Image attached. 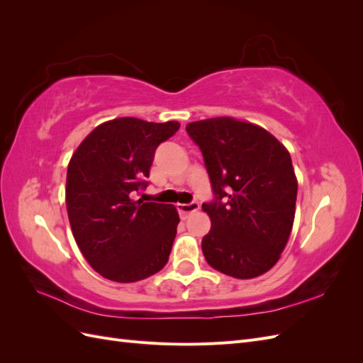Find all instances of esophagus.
Listing matches in <instances>:
<instances>
[{"mask_svg":"<svg viewBox=\"0 0 363 363\" xmlns=\"http://www.w3.org/2000/svg\"><path fill=\"white\" fill-rule=\"evenodd\" d=\"M199 208H200V204L196 201H192L189 204H179L177 206V211H179V215H180L182 219H186L189 213L199 211Z\"/></svg>","mask_w":363,"mask_h":363,"instance_id":"1","label":"esophagus"}]
</instances>
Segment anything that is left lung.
<instances>
[{
  "label": "left lung",
  "instance_id": "8db88e82",
  "mask_svg": "<svg viewBox=\"0 0 363 363\" xmlns=\"http://www.w3.org/2000/svg\"><path fill=\"white\" fill-rule=\"evenodd\" d=\"M200 148L213 200L203 203L212 227L203 255L235 279L262 276L276 265L291 235L296 184L288 150L265 128L233 118L186 125Z\"/></svg>",
  "mask_w": 363,
  "mask_h": 363
}]
</instances>
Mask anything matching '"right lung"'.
<instances>
[{
	"label": "right lung",
	"instance_id": "1",
	"mask_svg": "<svg viewBox=\"0 0 363 363\" xmlns=\"http://www.w3.org/2000/svg\"><path fill=\"white\" fill-rule=\"evenodd\" d=\"M180 128L175 121L118 118L94 128L67 174V208L89 265L118 283L144 280L169 259L180 218L172 204L144 203L155 152Z\"/></svg>",
	"mask_w": 363,
	"mask_h": 363
}]
</instances>
